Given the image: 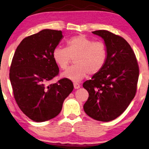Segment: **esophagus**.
<instances>
[{
  "instance_id": "esophagus-1",
  "label": "esophagus",
  "mask_w": 149,
  "mask_h": 149,
  "mask_svg": "<svg viewBox=\"0 0 149 149\" xmlns=\"http://www.w3.org/2000/svg\"><path fill=\"white\" fill-rule=\"evenodd\" d=\"M74 88L75 89H78V88H80V85H79V83H74Z\"/></svg>"
}]
</instances>
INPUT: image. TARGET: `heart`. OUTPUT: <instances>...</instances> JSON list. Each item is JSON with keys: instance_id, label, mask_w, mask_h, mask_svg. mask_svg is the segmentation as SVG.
<instances>
[{"instance_id": "obj_1", "label": "heart", "mask_w": 149, "mask_h": 149, "mask_svg": "<svg viewBox=\"0 0 149 149\" xmlns=\"http://www.w3.org/2000/svg\"><path fill=\"white\" fill-rule=\"evenodd\" d=\"M53 56L63 70L75 59V65L68 69L62 76L73 81H79L88 74L94 75L101 71L106 62L107 49L102 42H94L84 35H78L67 40L66 48L56 47Z\"/></svg>"}]
</instances>
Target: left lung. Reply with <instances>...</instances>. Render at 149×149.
Masks as SVG:
<instances>
[{"label": "left lung", "instance_id": "left-lung-1", "mask_svg": "<svg viewBox=\"0 0 149 149\" xmlns=\"http://www.w3.org/2000/svg\"><path fill=\"white\" fill-rule=\"evenodd\" d=\"M92 32L104 40L107 58L101 71L83 84L89 94L83 109L93 119L109 122L119 117L136 95L139 66L123 38L105 30Z\"/></svg>", "mask_w": 149, "mask_h": 149}]
</instances>
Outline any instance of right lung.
Wrapping results in <instances>:
<instances>
[{"label": "right lung", "instance_id": "1", "mask_svg": "<svg viewBox=\"0 0 149 149\" xmlns=\"http://www.w3.org/2000/svg\"><path fill=\"white\" fill-rule=\"evenodd\" d=\"M63 38L61 31L42 30L24 38L12 58L10 79L15 102L24 114L38 123L57 116L74 89L67 78L48 84L58 74L53 53Z\"/></svg>", "mask_w": 149, "mask_h": 149}]
</instances>
